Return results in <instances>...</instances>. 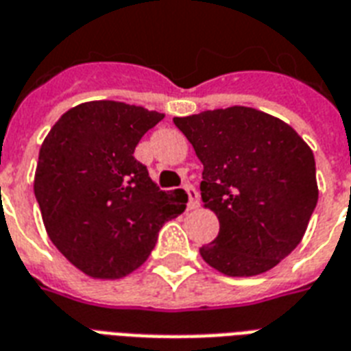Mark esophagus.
<instances>
[{
    "label": "esophagus",
    "instance_id": "obj_1",
    "mask_svg": "<svg viewBox=\"0 0 351 351\" xmlns=\"http://www.w3.org/2000/svg\"><path fill=\"white\" fill-rule=\"evenodd\" d=\"M184 191L187 193V210L199 208V193H197V189H195L191 184H186V186H184Z\"/></svg>",
    "mask_w": 351,
    "mask_h": 351
}]
</instances>
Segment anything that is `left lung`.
<instances>
[{
  "mask_svg": "<svg viewBox=\"0 0 351 351\" xmlns=\"http://www.w3.org/2000/svg\"><path fill=\"white\" fill-rule=\"evenodd\" d=\"M204 165L219 235L200 248L226 276L271 271L298 247L318 200L315 156L287 123L248 106L173 117Z\"/></svg>",
  "mask_w": 351,
  "mask_h": 351,
  "instance_id": "8db88e82",
  "label": "left lung"
}]
</instances>
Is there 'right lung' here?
<instances>
[{
  "label": "right lung",
  "mask_w": 351,
  "mask_h": 351,
  "mask_svg": "<svg viewBox=\"0 0 351 351\" xmlns=\"http://www.w3.org/2000/svg\"><path fill=\"white\" fill-rule=\"evenodd\" d=\"M164 114L117 101L77 104L40 147L34 197L53 245L92 278L117 280L145 263L164 223L186 210L134 158Z\"/></svg>",
  "instance_id": "add662e5"
}]
</instances>
